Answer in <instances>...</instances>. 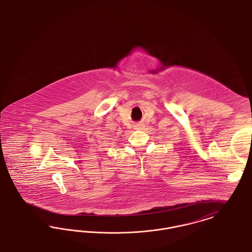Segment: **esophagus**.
<instances>
[{
    "mask_svg": "<svg viewBox=\"0 0 252 252\" xmlns=\"http://www.w3.org/2000/svg\"><path fill=\"white\" fill-rule=\"evenodd\" d=\"M144 127H145L144 124H137V125L134 126V129H135V130H143Z\"/></svg>",
    "mask_w": 252,
    "mask_h": 252,
    "instance_id": "esophagus-1",
    "label": "esophagus"
}]
</instances>
